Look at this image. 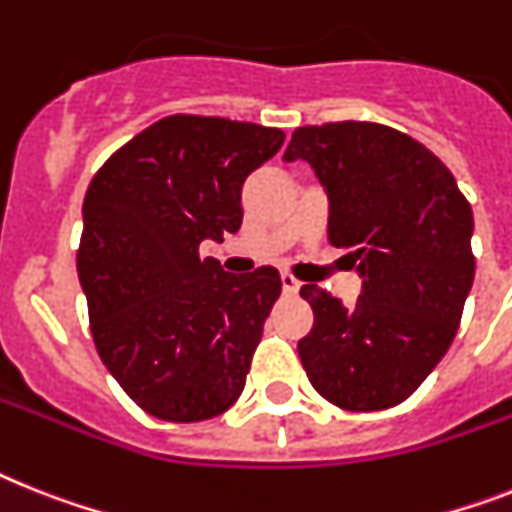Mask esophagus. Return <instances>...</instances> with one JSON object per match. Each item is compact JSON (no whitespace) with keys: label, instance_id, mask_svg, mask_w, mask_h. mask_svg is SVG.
<instances>
[{"label":"esophagus","instance_id":"34e87169","mask_svg":"<svg viewBox=\"0 0 512 512\" xmlns=\"http://www.w3.org/2000/svg\"><path fill=\"white\" fill-rule=\"evenodd\" d=\"M281 286H283V294H299V289H302V283L296 281L291 273H281Z\"/></svg>","mask_w":512,"mask_h":512}]
</instances>
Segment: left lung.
<instances>
[{"instance_id": "1", "label": "left lung", "mask_w": 512, "mask_h": 512, "mask_svg": "<svg viewBox=\"0 0 512 512\" xmlns=\"http://www.w3.org/2000/svg\"><path fill=\"white\" fill-rule=\"evenodd\" d=\"M307 161L328 195V242L354 247V307L302 286L315 312L299 341L312 388L349 411L406 401L455 338L474 283V213L445 163L372 122L299 127L283 161Z\"/></svg>"}]
</instances>
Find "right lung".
<instances>
[{
  "label": "right lung",
  "instance_id": "1",
  "mask_svg": "<svg viewBox=\"0 0 512 512\" xmlns=\"http://www.w3.org/2000/svg\"><path fill=\"white\" fill-rule=\"evenodd\" d=\"M281 145L273 127L176 114L90 182L77 276L93 341L124 393L163 422H203L242 395L281 276L270 265L234 276L197 249L239 231L244 179Z\"/></svg>",
  "mask_w": 512,
  "mask_h": 512
}]
</instances>
